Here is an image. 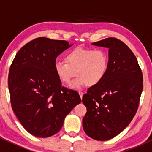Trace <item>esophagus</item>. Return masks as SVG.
Segmentation results:
<instances>
[{
	"instance_id": "34e87169",
	"label": "esophagus",
	"mask_w": 152,
	"mask_h": 152,
	"mask_svg": "<svg viewBox=\"0 0 152 152\" xmlns=\"http://www.w3.org/2000/svg\"><path fill=\"white\" fill-rule=\"evenodd\" d=\"M79 96H80V98H81V99H82V97H83V95H84V93H83V92H82V91H79Z\"/></svg>"
}]
</instances>
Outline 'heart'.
I'll use <instances>...</instances> for the list:
<instances>
[{
  "mask_svg": "<svg viewBox=\"0 0 152 152\" xmlns=\"http://www.w3.org/2000/svg\"><path fill=\"white\" fill-rule=\"evenodd\" d=\"M66 62L56 60L53 69L61 82L70 85L75 76L72 87L80 88L84 85L93 87L100 83L107 74L110 58L103 48H77L67 54Z\"/></svg>",
  "mask_w": 152,
  "mask_h": 152,
  "instance_id": "1",
  "label": "heart"
}]
</instances>
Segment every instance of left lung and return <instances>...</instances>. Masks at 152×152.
<instances>
[{
    "label": "left lung",
    "mask_w": 152,
    "mask_h": 152,
    "mask_svg": "<svg viewBox=\"0 0 152 152\" xmlns=\"http://www.w3.org/2000/svg\"><path fill=\"white\" fill-rule=\"evenodd\" d=\"M92 44L109 48L110 62L103 80L83 96L87 113L82 123L89 137L104 141L120 134L135 115L143 78L136 56L120 39L109 37Z\"/></svg>",
    "instance_id": "left-lung-1"
}]
</instances>
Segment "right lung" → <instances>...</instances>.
<instances>
[{"instance_id": "1", "label": "right lung", "mask_w": 152, "mask_h": 152, "mask_svg": "<svg viewBox=\"0 0 152 152\" xmlns=\"http://www.w3.org/2000/svg\"><path fill=\"white\" fill-rule=\"evenodd\" d=\"M70 47L65 40L38 37L17 53L8 77L10 102L15 115L32 135L57 133L65 116L82 100L77 91L62 85L53 65Z\"/></svg>"}]
</instances>
